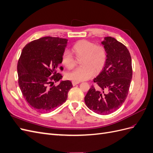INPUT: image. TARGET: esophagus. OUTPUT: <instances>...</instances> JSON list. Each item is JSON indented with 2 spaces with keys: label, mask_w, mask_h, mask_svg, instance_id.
<instances>
[{
  "label": "esophagus",
  "mask_w": 153,
  "mask_h": 153,
  "mask_svg": "<svg viewBox=\"0 0 153 153\" xmlns=\"http://www.w3.org/2000/svg\"><path fill=\"white\" fill-rule=\"evenodd\" d=\"M79 82H76V81H72V84H73V86H75V85H77V84H79Z\"/></svg>",
  "instance_id": "34e87169"
}]
</instances>
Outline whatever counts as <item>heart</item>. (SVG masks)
Returning a JSON list of instances; mask_svg holds the SVG:
<instances>
[{"label": "heart", "instance_id": "1", "mask_svg": "<svg viewBox=\"0 0 153 153\" xmlns=\"http://www.w3.org/2000/svg\"><path fill=\"white\" fill-rule=\"evenodd\" d=\"M72 52L75 56L82 57V66L66 74L69 80L80 82L89 79L94 72L98 73L104 67L107 58L106 49L101 45L95 44L87 40H80L73 45ZM62 64L66 68L70 69L74 68L76 61L73 55L68 50L64 51L62 55Z\"/></svg>", "mask_w": 153, "mask_h": 153}]
</instances>
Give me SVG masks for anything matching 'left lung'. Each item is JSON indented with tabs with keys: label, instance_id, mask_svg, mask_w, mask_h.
<instances>
[{
	"label": "left lung",
	"instance_id": "obj_1",
	"mask_svg": "<svg viewBox=\"0 0 153 153\" xmlns=\"http://www.w3.org/2000/svg\"><path fill=\"white\" fill-rule=\"evenodd\" d=\"M101 43L107 58L102 71L93 80L100 90L91 86L84 100L94 112L107 115L119 109L126 99L132 78L131 58L128 48L112 37H105Z\"/></svg>",
	"mask_w": 153,
	"mask_h": 153
}]
</instances>
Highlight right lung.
<instances>
[{
	"label": "right lung",
	"mask_w": 153,
	"mask_h": 153,
	"mask_svg": "<svg viewBox=\"0 0 153 153\" xmlns=\"http://www.w3.org/2000/svg\"><path fill=\"white\" fill-rule=\"evenodd\" d=\"M68 41L44 37L22 50L17 66L18 84L27 103L37 111L48 112L62 105L73 87L70 81L62 80V76L56 73ZM54 81L59 82L57 86H52Z\"/></svg>",
	"instance_id": "add662e5"
}]
</instances>
